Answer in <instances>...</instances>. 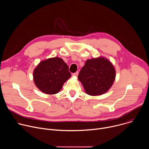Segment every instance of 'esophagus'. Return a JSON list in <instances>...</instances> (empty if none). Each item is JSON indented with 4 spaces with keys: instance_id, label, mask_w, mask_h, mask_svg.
<instances>
[{
    "instance_id": "34e87169",
    "label": "esophagus",
    "mask_w": 149,
    "mask_h": 149,
    "mask_svg": "<svg viewBox=\"0 0 149 149\" xmlns=\"http://www.w3.org/2000/svg\"><path fill=\"white\" fill-rule=\"evenodd\" d=\"M78 72L77 71V72H76L75 73H74V74H72V75L73 76H74V77H77L78 76Z\"/></svg>"
}]
</instances>
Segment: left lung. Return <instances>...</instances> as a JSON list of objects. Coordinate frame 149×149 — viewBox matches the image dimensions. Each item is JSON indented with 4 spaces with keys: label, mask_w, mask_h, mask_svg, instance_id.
<instances>
[{
    "label": "left lung",
    "mask_w": 149,
    "mask_h": 149,
    "mask_svg": "<svg viewBox=\"0 0 149 149\" xmlns=\"http://www.w3.org/2000/svg\"><path fill=\"white\" fill-rule=\"evenodd\" d=\"M116 73L113 63L106 58L99 56L86 61L78 78L86 93L97 96L107 93L112 87Z\"/></svg>",
    "instance_id": "1"
}]
</instances>
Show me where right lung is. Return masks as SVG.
Listing matches in <instances>:
<instances>
[{
    "instance_id": "right-lung-1",
    "label": "right lung",
    "mask_w": 149,
    "mask_h": 149,
    "mask_svg": "<svg viewBox=\"0 0 149 149\" xmlns=\"http://www.w3.org/2000/svg\"><path fill=\"white\" fill-rule=\"evenodd\" d=\"M71 76L67 63L56 56L40 61L33 72L36 87L42 93L50 95L58 93Z\"/></svg>"
}]
</instances>
